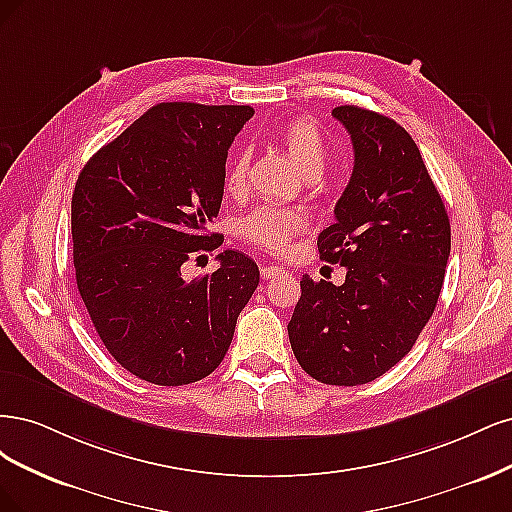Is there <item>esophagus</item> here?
Masks as SVG:
<instances>
[{"label":"esophagus","instance_id":"esophagus-1","mask_svg":"<svg viewBox=\"0 0 512 512\" xmlns=\"http://www.w3.org/2000/svg\"><path fill=\"white\" fill-rule=\"evenodd\" d=\"M280 274H285V270L276 266V263H266V266H261V276L263 278H276Z\"/></svg>","mask_w":512,"mask_h":512}]
</instances>
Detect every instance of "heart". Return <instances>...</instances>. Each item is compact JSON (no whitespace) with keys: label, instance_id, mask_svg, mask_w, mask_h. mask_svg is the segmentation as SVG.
Listing matches in <instances>:
<instances>
[{"label":"heart","instance_id":"heart-1","mask_svg":"<svg viewBox=\"0 0 512 512\" xmlns=\"http://www.w3.org/2000/svg\"><path fill=\"white\" fill-rule=\"evenodd\" d=\"M278 140L283 142L291 159L310 178L319 176L325 168L327 144L321 129L306 117L291 119L278 129ZM246 170H249V151L236 148L225 168V189L232 195H240L244 189ZM304 219L300 212L280 210L274 206H261L238 221V234L270 251H283L291 238L300 232Z\"/></svg>","mask_w":512,"mask_h":512}]
</instances>
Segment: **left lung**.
<instances>
[{
    "mask_svg": "<svg viewBox=\"0 0 512 512\" xmlns=\"http://www.w3.org/2000/svg\"><path fill=\"white\" fill-rule=\"evenodd\" d=\"M332 114L349 131L355 166L317 246L346 278L336 287L306 274L287 329L295 359L312 378L353 387L398 364L434 315L451 225L402 125L359 106Z\"/></svg>",
    "mask_w": 512,
    "mask_h": 512,
    "instance_id": "8db88e82",
    "label": "left lung"
}]
</instances>
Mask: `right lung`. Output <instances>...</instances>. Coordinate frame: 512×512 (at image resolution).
I'll use <instances>...</instances> for the list:
<instances>
[{"mask_svg": "<svg viewBox=\"0 0 512 512\" xmlns=\"http://www.w3.org/2000/svg\"><path fill=\"white\" fill-rule=\"evenodd\" d=\"M251 106L163 102L82 168L72 195L76 285L97 336L127 372L178 387L223 361L259 285L240 251L183 278V263L223 244L217 219L227 151Z\"/></svg>", "mask_w": 512, "mask_h": 512, "instance_id": "add662e5", "label": "right lung"}]
</instances>
